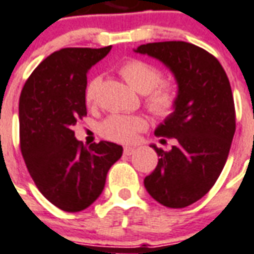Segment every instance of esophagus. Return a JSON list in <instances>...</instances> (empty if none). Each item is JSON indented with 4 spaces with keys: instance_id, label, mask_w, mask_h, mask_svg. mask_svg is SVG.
Here are the masks:
<instances>
[{
    "instance_id": "1",
    "label": "esophagus",
    "mask_w": 254,
    "mask_h": 254,
    "mask_svg": "<svg viewBox=\"0 0 254 254\" xmlns=\"http://www.w3.org/2000/svg\"><path fill=\"white\" fill-rule=\"evenodd\" d=\"M133 152H134V147H125L124 148V154L125 155H132Z\"/></svg>"
}]
</instances>
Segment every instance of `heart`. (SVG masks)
Masks as SVG:
<instances>
[{"label":"heart","mask_w":254,"mask_h":254,"mask_svg":"<svg viewBox=\"0 0 254 254\" xmlns=\"http://www.w3.org/2000/svg\"><path fill=\"white\" fill-rule=\"evenodd\" d=\"M120 72L139 93L145 95V107L158 118H169L179 106V89L173 82L162 81V72L148 62L140 59L124 63ZM100 86V78L93 77L85 86V100L88 104L96 102ZM147 127V121L140 115L113 114L107 117L99 127L104 139L118 143H132L137 134Z\"/></svg>","instance_id":"obj_1"}]
</instances>
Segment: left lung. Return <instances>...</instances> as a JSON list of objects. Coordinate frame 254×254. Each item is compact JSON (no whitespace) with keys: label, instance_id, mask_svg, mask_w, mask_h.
I'll return each instance as SVG.
<instances>
[{"label":"left lung","instance_id":"obj_1","mask_svg":"<svg viewBox=\"0 0 254 254\" xmlns=\"http://www.w3.org/2000/svg\"><path fill=\"white\" fill-rule=\"evenodd\" d=\"M134 52L162 62L179 88L175 114L155 129L177 143L169 151L151 145L159 158L144 187L164 206H189L213 187L228 158L235 133L231 85L219 60L190 42H152Z\"/></svg>","mask_w":254,"mask_h":254}]
</instances>
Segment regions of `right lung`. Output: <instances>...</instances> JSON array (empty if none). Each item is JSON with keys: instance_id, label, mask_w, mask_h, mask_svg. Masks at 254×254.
I'll return each instance as SVG.
<instances>
[{"instance_id": "1", "label": "right lung", "mask_w": 254, "mask_h": 254, "mask_svg": "<svg viewBox=\"0 0 254 254\" xmlns=\"http://www.w3.org/2000/svg\"><path fill=\"white\" fill-rule=\"evenodd\" d=\"M111 47L64 48L42 60L19 99L20 150L30 176L48 201L64 212H81L102 194L121 145L86 148L72 127L86 115V72Z\"/></svg>"}]
</instances>
